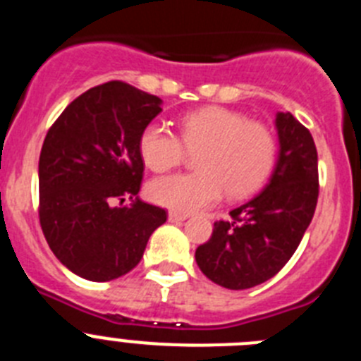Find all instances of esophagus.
Wrapping results in <instances>:
<instances>
[{"instance_id":"1","label":"esophagus","mask_w":361,"mask_h":361,"mask_svg":"<svg viewBox=\"0 0 361 361\" xmlns=\"http://www.w3.org/2000/svg\"><path fill=\"white\" fill-rule=\"evenodd\" d=\"M186 219H188L186 213H177V212L168 213V220H170V222H175V224H180V222H184Z\"/></svg>"}]
</instances>
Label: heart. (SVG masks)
I'll list each match as a JSON object with an SVG mask.
<instances>
[{
    "instance_id": "b5f03b06",
    "label": "heart",
    "mask_w": 361,
    "mask_h": 361,
    "mask_svg": "<svg viewBox=\"0 0 361 361\" xmlns=\"http://www.w3.org/2000/svg\"><path fill=\"white\" fill-rule=\"evenodd\" d=\"M188 152H199L197 171L159 177L148 195L177 213L208 208L228 191L242 199L267 180L276 161V141L262 123L238 111L206 106L178 119V137L166 124L149 123L139 135V155L153 171L178 166Z\"/></svg>"
}]
</instances>
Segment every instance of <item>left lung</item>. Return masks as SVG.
Segmentation results:
<instances>
[{
	"instance_id": "1",
	"label": "left lung",
	"mask_w": 361,
	"mask_h": 361,
	"mask_svg": "<svg viewBox=\"0 0 361 361\" xmlns=\"http://www.w3.org/2000/svg\"><path fill=\"white\" fill-rule=\"evenodd\" d=\"M279 157L257 197L213 226L212 238L195 251L197 266L212 282L250 289L289 262L318 200V153L312 135L289 111H279Z\"/></svg>"
}]
</instances>
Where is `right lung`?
<instances>
[{"mask_svg":"<svg viewBox=\"0 0 361 361\" xmlns=\"http://www.w3.org/2000/svg\"><path fill=\"white\" fill-rule=\"evenodd\" d=\"M157 95L123 81L86 90L57 117L39 155V222L57 260L92 282L141 262L166 212L142 202L139 135L162 111ZM124 196L132 207H123ZM121 200V206L116 202Z\"/></svg>","mask_w":361,"mask_h":361,"instance_id":"right-lung-1","label":"right lung"}]
</instances>
